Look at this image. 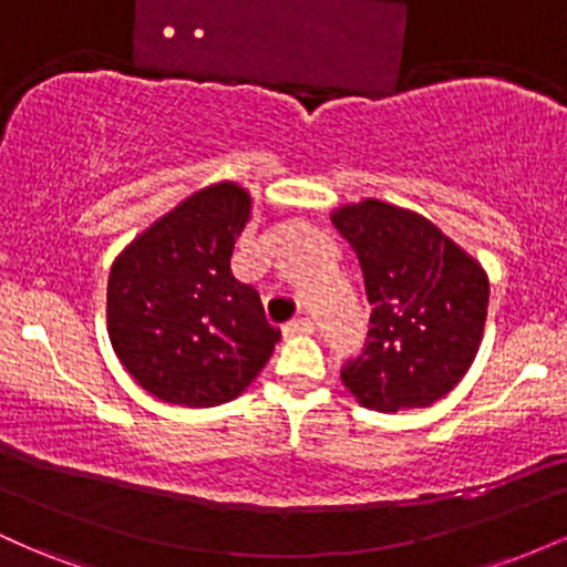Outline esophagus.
Wrapping results in <instances>:
<instances>
[{
    "label": "esophagus",
    "mask_w": 567,
    "mask_h": 567,
    "mask_svg": "<svg viewBox=\"0 0 567 567\" xmlns=\"http://www.w3.org/2000/svg\"><path fill=\"white\" fill-rule=\"evenodd\" d=\"M311 330H315V322H311L309 317H298V320H290L288 324H285L282 336H285V338H292V336L311 333Z\"/></svg>",
    "instance_id": "esophagus-1"
}]
</instances>
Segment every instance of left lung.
<instances>
[{"instance_id": "1", "label": "left lung", "mask_w": 567, "mask_h": 567, "mask_svg": "<svg viewBox=\"0 0 567 567\" xmlns=\"http://www.w3.org/2000/svg\"><path fill=\"white\" fill-rule=\"evenodd\" d=\"M333 226L360 258L373 306L343 386L381 413L429 408L477 357L491 296L483 266L432 220L381 199L338 207Z\"/></svg>"}]
</instances>
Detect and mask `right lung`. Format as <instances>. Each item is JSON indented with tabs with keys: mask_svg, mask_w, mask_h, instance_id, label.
I'll list each match as a JSON object with an SVG mask.
<instances>
[{
	"mask_svg": "<svg viewBox=\"0 0 567 567\" xmlns=\"http://www.w3.org/2000/svg\"><path fill=\"white\" fill-rule=\"evenodd\" d=\"M250 194L224 181L173 207L116 256L109 338L138 386L171 405L213 408L243 394L269 362L279 330L231 250L250 220Z\"/></svg>",
	"mask_w": 567,
	"mask_h": 567,
	"instance_id": "obj_1",
	"label": "right lung"
}]
</instances>
